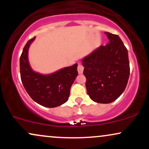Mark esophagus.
<instances>
[{
	"mask_svg": "<svg viewBox=\"0 0 149 149\" xmlns=\"http://www.w3.org/2000/svg\"><path fill=\"white\" fill-rule=\"evenodd\" d=\"M83 69H84V67H83V66H82L81 64H79L78 66V73L79 74H82L83 72Z\"/></svg>",
	"mask_w": 149,
	"mask_h": 149,
	"instance_id": "obj_1",
	"label": "esophagus"
}]
</instances>
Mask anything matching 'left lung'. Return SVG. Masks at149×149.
<instances>
[{
	"label": "left lung",
	"mask_w": 149,
	"mask_h": 149,
	"mask_svg": "<svg viewBox=\"0 0 149 149\" xmlns=\"http://www.w3.org/2000/svg\"><path fill=\"white\" fill-rule=\"evenodd\" d=\"M105 33L109 43L100 46L82 59L88 95L100 104L117 100L124 92L130 76L127 48L118 36Z\"/></svg>",
	"instance_id": "obj_1"
}]
</instances>
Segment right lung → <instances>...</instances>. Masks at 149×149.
<instances>
[{
  "label": "right lung",
  "instance_id": "right-lung-1",
  "mask_svg": "<svg viewBox=\"0 0 149 149\" xmlns=\"http://www.w3.org/2000/svg\"><path fill=\"white\" fill-rule=\"evenodd\" d=\"M36 37L27 42L20 57V75L26 91L34 102L45 107L54 108L69 100L71 85L78 76L75 64L49 74L34 71L29 61V49Z\"/></svg>",
  "mask_w": 149,
  "mask_h": 149
}]
</instances>
